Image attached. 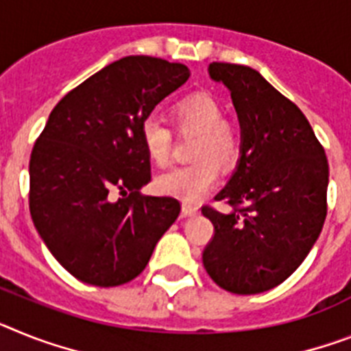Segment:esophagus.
Listing matches in <instances>:
<instances>
[{
    "label": "esophagus",
    "mask_w": 351,
    "mask_h": 351,
    "mask_svg": "<svg viewBox=\"0 0 351 351\" xmlns=\"http://www.w3.org/2000/svg\"><path fill=\"white\" fill-rule=\"evenodd\" d=\"M198 214V207L193 205V203H182V216L184 217H191L196 216Z\"/></svg>",
    "instance_id": "obj_1"
}]
</instances>
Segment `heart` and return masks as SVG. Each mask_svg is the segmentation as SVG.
I'll return each instance as SVG.
<instances>
[{"label":"heart","instance_id":"obj_1","mask_svg":"<svg viewBox=\"0 0 351 351\" xmlns=\"http://www.w3.org/2000/svg\"><path fill=\"white\" fill-rule=\"evenodd\" d=\"M173 121L180 132L198 134L194 158L198 162L176 166L155 178V189L164 196L182 202H196L217 182V169L234 164L239 155V141L230 125L225 123L221 103L210 94H191L173 107ZM141 141L149 160L164 166L169 160L173 135L162 121L148 117L141 126Z\"/></svg>","mask_w":351,"mask_h":351}]
</instances>
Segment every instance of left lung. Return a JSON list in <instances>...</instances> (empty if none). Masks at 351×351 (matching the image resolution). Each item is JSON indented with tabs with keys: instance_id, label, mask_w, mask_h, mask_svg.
Here are the masks:
<instances>
[{
	"instance_id": "1",
	"label": "left lung",
	"mask_w": 351,
	"mask_h": 351,
	"mask_svg": "<svg viewBox=\"0 0 351 351\" xmlns=\"http://www.w3.org/2000/svg\"><path fill=\"white\" fill-rule=\"evenodd\" d=\"M208 76L230 90L241 149L216 196L234 210L202 208L214 225L203 266L228 293L258 294L287 280L319 237L328 162L303 112L258 71L212 62Z\"/></svg>"
}]
</instances>
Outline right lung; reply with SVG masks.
<instances>
[{"instance_id":"1","label":"right lung","mask_w":351,"mask_h":351,"mask_svg":"<svg viewBox=\"0 0 351 351\" xmlns=\"http://www.w3.org/2000/svg\"><path fill=\"white\" fill-rule=\"evenodd\" d=\"M189 76L184 64L125 57L49 114L30 158V214L53 257L78 280H134L180 214L178 199L141 194L152 180L141 126Z\"/></svg>"}]
</instances>
